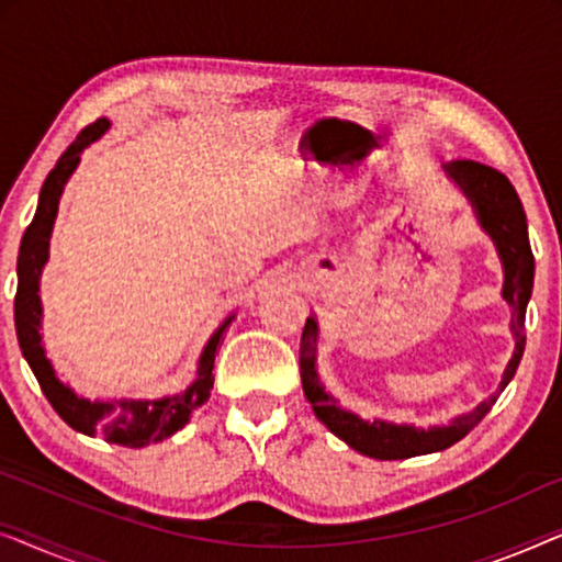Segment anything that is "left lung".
Returning a JSON list of instances; mask_svg holds the SVG:
<instances>
[{
  "label": "left lung",
  "instance_id": "8db88e82",
  "mask_svg": "<svg viewBox=\"0 0 562 562\" xmlns=\"http://www.w3.org/2000/svg\"><path fill=\"white\" fill-rule=\"evenodd\" d=\"M442 171L456 187L463 191L468 204L473 206L475 222L483 233L494 243L496 256L502 260L504 286L502 296L512 306V335H514V352L509 366H506L502 389L514 379L517 366L525 352V317L527 304L532 296L535 283V256L529 248L527 235V214L521 206L517 191L496 168H488L475 160H452L445 164ZM317 337L319 322L314 314L306 317L304 335H302V356H299V368H302V386L306 402L312 404L317 419L329 432L340 437L345 445L358 450L360 456L375 460H404L414 456H429L440 452L450 445L471 432L479 422L491 412L496 404L498 394L488 402L475 406L473 412L456 417L450 425H432V427H414V425H396L389 419H363L356 412L342 409L337 398L325 389L317 373Z\"/></svg>",
  "mask_w": 562,
  "mask_h": 562
}]
</instances>
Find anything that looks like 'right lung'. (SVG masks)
Wrapping results in <instances>:
<instances>
[{"label": "right lung", "instance_id": "obj_1", "mask_svg": "<svg viewBox=\"0 0 562 562\" xmlns=\"http://www.w3.org/2000/svg\"><path fill=\"white\" fill-rule=\"evenodd\" d=\"M112 122L102 117L94 125L81 130V135L68 145L64 156L45 179L37 199L35 217L30 222L20 243L18 256V296H14V327H18V342L27 366L33 368L37 383H41L45 398H48L58 417L74 427L76 432L97 437L102 435L106 442L127 445V448H145L150 442H160L181 427L189 425L191 414L202 406L212 394L214 386V356H217L220 340L235 319V314L222 322L206 340L202 356H199L194 381L179 394L160 398H110V402H91L79 396L71 386L56 375V368L45 356L43 348V302H41V276L50 256V235L58 217V202L64 194L66 181L79 166L81 153L97 143Z\"/></svg>", "mask_w": 562, "mask_h": 562}]
</instances>
